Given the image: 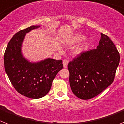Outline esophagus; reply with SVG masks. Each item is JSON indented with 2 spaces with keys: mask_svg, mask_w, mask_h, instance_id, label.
<instances>
[{
  "mask_svg": "<svg viewBox=\"0 0 124 124\" xmlns=\"http://www.w3.org/2000/svg\"><path fill=\"white\" fill-rule=\"evenodd\" d=\"M63 64L64 68H66L68 67V60H64L63 61Z\"/></svg>",
  "mask_w": 124,
  "mask_h": 124,
  "instance_id": "1",
  "label": "esophagus"
}]
</instances>
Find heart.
Returning a JSON list of instances; mask_svg holds the SVG:
<instances>
[{
    "mask_svg": "<svg viewBox=\"0 0 124 124\" xmlns=\"http://www.w3.org/2000/svg\"><path fill=\"white\" fill-rule=\"evenodd\" d=\"M84 39V36L82 34H76L72 37V38L70 39V40L68 42V44H70V45H72V44H77V43L80 42V41H82L83 39ZM82 51V48H78V49H76L75 50H74L73 53L74 54H78L79 53H80Z\"/></svg>",
    "mask_w": 124,
    "mask_h": 124,
    "instance_id": "obj_1",
    "label": "heart"
}]
</instances>
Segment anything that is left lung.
Here are the masks:
<instances>
[{"label": "left lung", "mask_w": 124, "mask_h": 124, "mask_svg": "<svg viewBox=\"0 0 124 124\" xmlns=\"http://www.w3.org/2000/svg\"><path fill=\"white\" fill-rule=\"evenodd\" d=\"M119 61L120 54L114 43L101 33L96 49L82 52L68 63L73 93L82 100L99 95L113 82Z\"/></svg>", "instance_id": "1"}]
</instances>
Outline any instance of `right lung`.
<instances>
[{"mask_svg": "<svg viewBox=\"0 0 124 124\" xmlns=\"http://www.w3.org/2000/svg\"><path fill=\"white\" fill-rule=\"evenodd\" d=\"M40 26H31L13 36L4 53L5 70L16 90L29 98L43 97L50 90L52 82L63 68L61 60L47 58L31 63L21 53V45L26 34Z\"/></svg>", "mask_w": 124, "mask_h": 124, "instance_id": "right-lung-1", "label": "right lung"}]
</instances>
